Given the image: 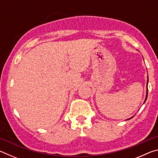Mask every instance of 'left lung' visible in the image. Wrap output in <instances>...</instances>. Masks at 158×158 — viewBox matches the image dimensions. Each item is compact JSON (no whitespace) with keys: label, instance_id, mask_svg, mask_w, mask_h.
<instances>
[{"label":"left lung","instance_id":"8db88e82","mask_svg":"<svg viewBox=\"0 0 158 158\" xmlns=\"http://www.w3.org/2000/svg\"><path fill=\"white\" fill-rule=\"evenodd\" d=\"M148 79H147V89H146V99H145V100H144V102L143 103H145V102H146V99H147V97H148ZM133 117V116H132ZM130 118H129V119H130ZM128 119V120H129Z\"/></svg>","mask_w":158,"mask_h":158}]
</instances>
